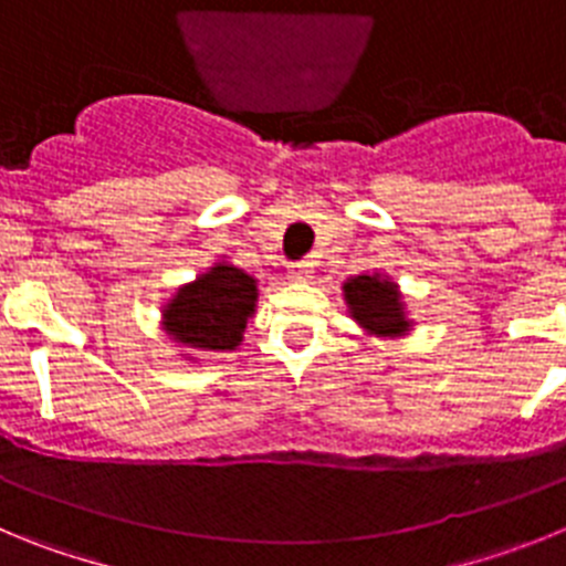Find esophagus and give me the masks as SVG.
Segmentation results:
<instances>
[{
    "instance_id": "1",
    "label": "esophagus",
    "mask_w": 566,
    "mask_h": 566,
    "mask_svg": "<svg viewBox=\"0 0 566 566\" xmlns=\"http://www.w3.org/2000/svg\"><path fill=\"white\" fill-rule=\"evenodd\" d=\"M314 274V266L308 263V260H297V263H292L289 266V277L292 280H308Z\"/></svg>"
}]
</instances>
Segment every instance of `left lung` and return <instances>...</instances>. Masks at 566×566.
<instances>
[{
	"label": "left lung",
	"instance_id": "obj_1",
	"mask_svg": "<svg viewBox=\"0 0 566 566\" xmlns=\"http://www.w3.org/2000/svg\"><path fill=\"white\" fill-rule=\"evenodd\" d=\"M352 317L359 326H365L371 334H402L408 332L399 292L391 280H382L379 274H357L343 286Z\"/></svg>",
	"mask_w": 566,
	"mask_h": 566
}]
</instances>
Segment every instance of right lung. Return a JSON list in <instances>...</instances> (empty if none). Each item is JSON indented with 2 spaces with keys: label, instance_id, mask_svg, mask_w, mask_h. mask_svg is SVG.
<instances>
[{
  "label": "right lung",
  "instance_id": "obj_1",
  "mask_svg": "<svg viewBox=\"0 0 566 566\" xmlns=\"http://www.w3.org/2000/svg\"><path fill=\"white\" fill-rule=\"evenodd\" d=\"M258 283L243 269L218 263L207 274L178 289L164 308V328L192 352H232L254 314Z\"/></svg>",
  "mask_w": 566,
  "mask_h": 566
}]
</instances>
